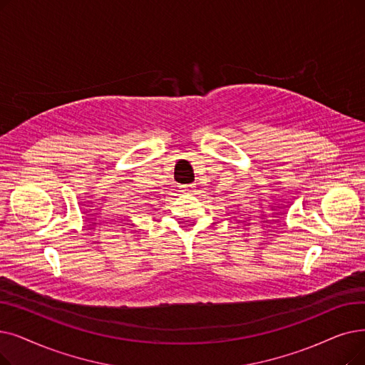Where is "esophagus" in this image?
Instances as JSON below:
<instances>
[{"instance_id":"esophagus-1","label":"esophagus","mask_w":365,"mask_h":365,"mask_svg":"<svg viewBox=\"0 0 365 365\" xmlns=\"http://www.w3.org/2000/svg\"><path fill=\"white\" fill-rule=\"evenodd\" d=\"M180 189L183 192H187V194H192L195 191V185L194 183H189V185H182Z\"/></svg>"}]
</instances>
